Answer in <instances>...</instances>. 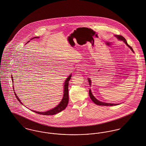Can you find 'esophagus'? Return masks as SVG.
Wrapping results in <instances>:
<instances>
[{
    "instance_id": "esophagus-1",
    "label": "esophagus",
    "mask_w": 146,
    "mask_h": 146,
    "mask_svg": "<svg viewBox=\"0 0 146 146\" xmlns=\"http://www.w3.org/2000/svg\"><path fill=\"white\" fill-rule=\"evenodd\" d=\"M78 70H79V71H83V68H81V67H79Z\"/></svg>"
}]
</instances>
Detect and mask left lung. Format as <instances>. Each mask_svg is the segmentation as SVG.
Returning a JSON list of instances; mask_svg holds the SVG:
<instances>
[{"mask_svg": "<svg viewBox=\"0 0 146 146\" xmlns=\"http://www.w3.org/2000/svg\"><path fill=\"white\" fill-rule=\"evenodd\" d=\"M119 40H123V42L127 44V46H128L131 49V50L133 52H134L133 51V50L132 49V47L131 46H130L128 43H127V40H126L125 39V38L124 37H123L122 36H120V35H117V36H115ZM88 81H89V85H90V86H91L90 85H91V80H90V79L89 78L88 79ZM89 96H90V98H91V99H92V100L93 101V102L95 103V104H97V105H98V106H117V105H118L119 104H111V103H104V102H100V101H99L98 100H97L94 96H93V94H92V92H91V90L90 89L89 90Z\"/></svg>", "mask_w": 146, "mask_h": 146, "instance_id": "left-lung-1", "label": "left lung"}]
</instances>
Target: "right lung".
<instances>
[{
	"mask_svg": "<svg viewBox=\"0 0 146 146\" xmlns=\"http://www.w3.org/2000/svg\"><path fill=\"white\" fill-rule=\"evenodd\" d=\"M39 37H34L33 38H38ZM29 41H28V42H29ZM71 75H70L67 78L66 81H65V83H64V96H63V98L61 100V102H60V103L57 106H56L55 108H54L50 110H48V111H45V112H39V111H35V110H32L37 114H39L40 115H54V114H57L58 113H60V111H62L63 110H64L66 106L68 105V81L69 80L71 79ZM12 82H13V77L12 76ZM13 88L14 89V87L13 86ZM14 93V94L15 95V97L17 99V100L21 103L22 102H21V100H19V99L18 98V97L17 96V95L15 94V93Z\"/></svg>",
	"mask_w": 146,
	"mask_h": 146,
	"instance_id": "right-lung-1",
	"label": "right lung"
}]
</instances>
